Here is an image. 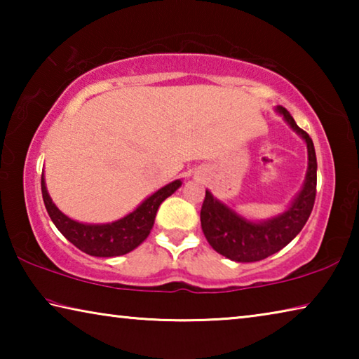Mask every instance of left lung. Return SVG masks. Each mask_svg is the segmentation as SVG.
Instances as JSON below:
<instances>
[{
  "instance_id": "left-lung-1",
  "label": "left lung",
  "mask_w": 359,
  "mask_h": 359,
  "mask_svg": "<svg viewBox=\"0 0 359 359\" xmlns=\"http://www.w3.org/2000/svg\"><path fill=\"white\" fill-rule=\"evenodd\" d=\"M276 112L307 145L306 179L288 208L266 220H250L205 190L201 209L203 233L217 253L236 263H253L282 250L301 233L313 209L317 194V155L313 142L296 125L287 109L277 106Z\"/></svg>"
}]
</instances>
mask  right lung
Segmentation results:
<instances>
[{
    "label": "right lung",
    "instance_id": "add662e5",
    "mask_svg": "<svg viewBox=\"0 0 359 359\" xmlns=\"http://www.w3.org/2000/svg\"><path fill=\"white\" fill-rule=\"evenodd\" d=\"M182 180L177 179L161 187L160 190L151 193L149 198L137 205V208L126 214L125 217L111 223H82L72 220L65 215L55 204H53L50 194L47 191L44 174L41 177L42 199H44L48 217L71 244H74L79 250L85 252L92 257H120L135 250L147 239L151 228H154L155 217L160 204L168 196L180 188Z\"/></svg>",
    "mask_w": 359,
    "mask_h": 359
}]
</instances>
